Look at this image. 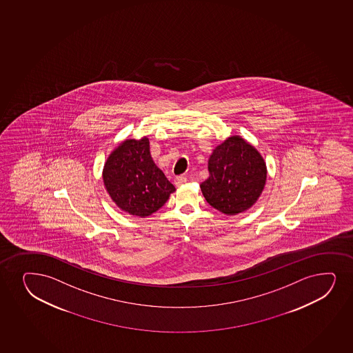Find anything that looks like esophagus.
Listing matches in <instances>:
<instances>
[{
	"label": "esophagus",
	"mask_w": 353,
	"mask_h": 353,
	"mask_svg": "<svg viewBox=\"0 0 353 353\" xmlns=\"http://www.w3.org/2000/svg\"><path fill=\"white\" fill-rule=\"evenodd\" d=\"M187 183L186 176H176L174 180L175 186L180 187Z\"/></svg>",
	"instance_id": "1"
}]
</instances>
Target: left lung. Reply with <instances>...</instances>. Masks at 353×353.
<instances>
[{
	"instance_id": "left-lung-1",
	"label": "left lung",
	"mask_w": 353,
	"mask_h": 353,
	"mask_svg": "<svg viewBox=\"0 0 353 353\" xmlns=\"http://www.w3.org/2000/svg\"><path fill=\"white\" fill-rule=\"evenodd\" d=\"M208 173L200 183L207 203L223 214L236 215L258 201L266 185L268 167L256 147L240 135H232L212 152Z\"/></svg>"
}]
</instances>
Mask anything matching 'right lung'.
Returning a JSON list of instances; mask_svg holds the SVG:
<instances>
[{
    "label": "right lung",
    "instance_id": "right-lung-1",
    "mask_svg": "<svg viewBox=\"0 0 353 353\" xmlns=\"http://www.w3.org/2000/svg\"><path fill=\"white\" fill-rule=\"evenodd\" d=\"M102 179L114 203L135 218L153 214L175 191L150 157L147 137L120 142L105 160Z\"/></svg>",
    "mask_w": 353,
    "mask_h": 353
}]
</instances>
